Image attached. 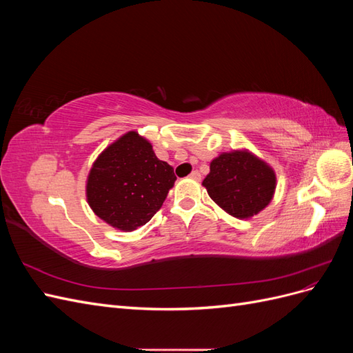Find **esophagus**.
<instances>
[{
  "mask_svg": "<svg viewBox=\"0 0 353 353\" xmlns=\"http://www.w3.org/2000/svg\"><path fill=\"white\" fill-rule=\"evenodd\" d=\"M190 178H191V179H196V181H200V179H201V175H200L199 170H193V172L190 174Z\"/></svg>",
  "mask_w": 353,
  "mask_h": 353,
  "instance_id": "34e87169",
  "label": "esophagus"
}]
</instances>
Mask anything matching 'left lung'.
Segmentation results:
<instances>
[{"mask_svg":"<svg viewBox=\"0 0 353 353\" xmlns=\"http://www.w3.org/2000/svg\"><path fill=\"white\" fill-rule=\"evenodd\" d=\"M216 205L237 219H249L270 205L276 187L274 169L248 148L221 153L201 183Z\"/></svg>","mask_w":353,"mask_h":353,"instance_id":"1","label":"left lung"}]
</instances>
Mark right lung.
<instances>
[{"label":"right lung","instance_id":"right-lung-1","mask_svg":"<svg viewBox=\"0 0 353 353\" xmlns=\"http://www.w3.org/2000/svg\"><path fill=\"white\" fill-rule=\"evenodd\" d=\"M175 179L174 168L156 157L152 143L130 131L94 160L85 191L95 215L130 232L154 216Z\"/></svg>","mask_w":353,"mask_h":353}]
</instances>
